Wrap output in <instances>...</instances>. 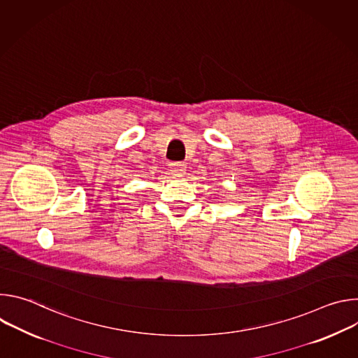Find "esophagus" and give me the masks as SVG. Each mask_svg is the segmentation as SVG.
<instances>
[{
	"label": "esophagus",
	"mask_w": 358,
	"mask_h": 358,
	"mask_svg": "<svg viewBox=\"0 0 358 358\" xmlns=\"http://www.w3.org/2000/svg\"><path fill=\"white\" fill-rule=\"evenodd\" d=\"M170 171H171L173 176L182 177L185 174V166L181 164V163H171L170 164Z\"/></svg>",
	"instance_id": "esophagus-1"
}]
</instances>
